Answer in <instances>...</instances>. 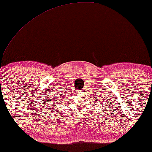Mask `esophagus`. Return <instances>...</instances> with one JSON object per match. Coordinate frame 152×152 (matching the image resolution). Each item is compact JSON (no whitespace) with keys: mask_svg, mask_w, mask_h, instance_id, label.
<instances>
[{"mask_svg":"<svg viewBox=\"0 0 152 152\" xmlns=\"http://www.w3.org/2000/svg\"><path fill=\"white\" fill-rule=\"evenodd\" d=\"M81 91H82V90H81Z\"/></svg>","mask_w":152,"mask_h":152,"instance_id":"esophagus-1","label":"esophagus"}]
</instances>
